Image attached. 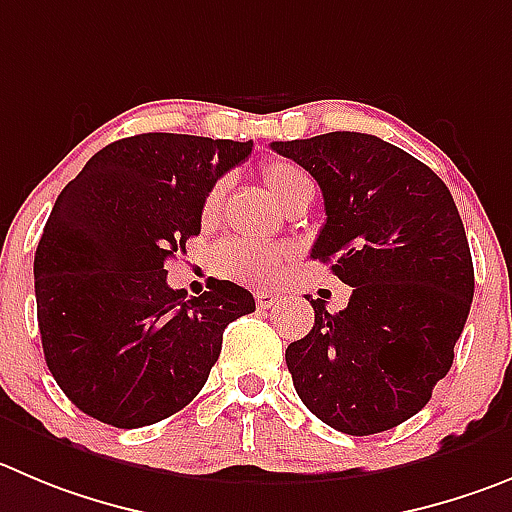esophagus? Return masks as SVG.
I'll list each match as a JSON object with an SVG mask.
<instances>
[{"instance_id": "esophagus-1", "label": "esophagus", "mask_w": 512, "mask_h": 512, "mask_svg": "<svg viewBox=\"0 0 512 512\" xmlns=\"http://www.w3.org/2000/svg\"><path fill=\"white\" fill-rule=\"evenodd\" d=\"M278 298L280 293H272V290H257L255 293V303L260 305V308H272Z\"/></svg>"}]
</instances>
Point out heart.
I'll return each mask as SVG.
<instances>
[{"mask_svg":"<svg viewBox=\"0 0 512 512\" xmlns=\"http://www.w3.org/2000/svg\"><path fill=\"white\" fill-rule=\"evenodd\" d=\"M260 179L267 186L272 197L278 199L283 207H288L293 202V197L303 189L305 184H310L308 176L298 169L295 164L285 159H267L260 166ZM224 189L227 184L217 181L212 189L207 191V197L202 202V217L204 224H212L219 217V209H222ZM285 260H288V250L280 245H257V242L247 240H227L217 247V270L222 275L232 280H240L245 285H255V288H270L280 280L283 275Z\"/></svg>","mask_w":512,"mask_h":512,"instance_id":"obj_1","label":"heart"}]
</instances>
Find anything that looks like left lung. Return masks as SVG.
Returning a JSON list of instances; mask_svg holds the SVG:
<instances>
[{"mask_svg": "<svg viewBox=\"0 0 512 512\" xmlns=\"http://www.w3.org/2000/svg\"><path fill=\"white\" fill-rule=\"evenodd\" d=\"M323 191L326 224L310 257L351 300L290 343L285 364L305 407L366 437L407 422L447 376L475 293L470 245L450 189L429 166L369 133L275 141Z\"/></svg>", "mask_w": 512, "mask_h": 512, "instance_id": "8db88e82", "label": "left lung"}]
</instances>
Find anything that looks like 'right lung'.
Instances as JSON below:
<instances>
[{
  "label": "right lung",
  "instance_id": "right-lung-1",
  "mask_svg": "<svg viewBox=\"0 0 512 512\" xmlns=\"http://www.w3.org/2000/svg\"><path fill=\"white\" fill-rule=\"evenodd\" d=\"M252 141L141 133L108 143L60 191L35 252L50 374L80 412L136 429L184 409L207 384L222 333L255 310L250 290L212 280L197 298L166 262L202 232V202Z\"/></svg>",
  "mask_w": 512,
  "mask_h": 512
}]
</instances>
